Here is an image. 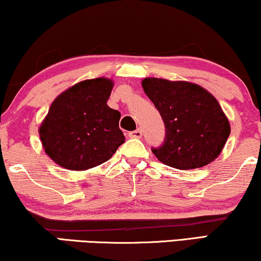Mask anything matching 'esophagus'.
I'll return each mask as SVG.
<instances>
[{
	"mask_svg": "<svg viewBox=\"0 0 261 261\" xmlns=\"http://www.w3.org/2000/svg\"><path fill=\"white\" fill-rule=\"evenodd\" d=\"M129 137L130 138H141L142 137V130L141 129H137V130H135V131L129 132Z\"/></svg>",
	"mask_w": 261,
	"mask_h": 261,
	"instance_id": "1",
	"label": "esophagus"
}]
</instances>
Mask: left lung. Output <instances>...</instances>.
<instances>
[{"mask_svg":"<svg viewBox=\"0 0 261 261\" xmlns=\"http://www.w3.org/2000/svg\"><path fill=\"white\" fill-rule=\"evenodd\" d=\"M142 86L166 126L164 142L152 148L161 162L188 170L207 166L220 155L230 126L208 91L188 82L157 78L144 79Z\"/></svg>","mask_w":261,"mask_h":261,"instance_id":"8db88e82","label":"left lung"}]
</instances>
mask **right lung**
<instances>
[{"mask_svg":"<svg viewBox=\"0 0 261 261\" xmlns=\"http://www.w3.org/2000/svg\"><path fill=\"white\" fill-rule=\"evenodd\" d=\"M112 86L110 79L85 80L52 102L39 134L46 153L60 167L86 170L100 166L125 142L119 111L106 104Z\"/></svg>","mask_w":261,"mask_h":261,"instance_id":"right-lung-1","label":"right lung"}]
</instances>
